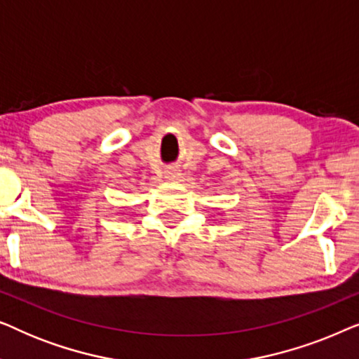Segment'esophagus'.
<instances>
[{"mask_svg": "<svg viewBox=\"0 0 359 359\" xmlns=\"http://www.w3.org/2000/svg\"><path fill=\"white\" fill-rule=\"evenodd\" d=\"M166 178L168 180H175V178H178L180 176V170H176V168H168L166 170Z\"/></svg>", "mask_w": 359, "mask_h": 359, "instance_id": "34e87169", "label": "esophagus"}]
</instances>
